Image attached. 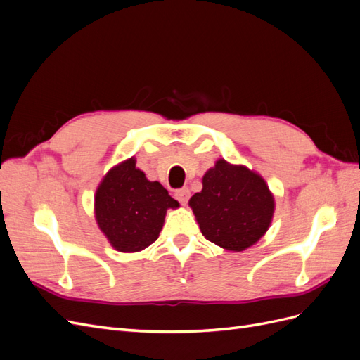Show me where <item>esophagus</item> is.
Returning <instances> with one entry per match:
<instances>
[{"instance_id":"esophagus-1","label":"esophagus","mask_w":360,"mask_h":360,"mask_svg":"<svg viewBox=\"0 0 360 360\" xmlns=\"http://www.w3.org/2000/svg\"><path fill=\"white\" fill-rule=\"evenodd\" d=\"M174 197H176L181 204H186L191 198V191L188 188H181V189H177L176 193H174Z\"/></svg>"}]
</instances>
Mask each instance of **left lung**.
Listing matches in <instances>:
<instances>
[{"instance_id": "1", "label": "left lung", "mask_w": 360, "mask_h": 360, "mask_svg": "<svg viewBox=\"0 0 360 360\" xmlns=\"http://www.w3.org/2000/svg\"><path fill=\"white\" fill-rule=\"evenodd\" d=\"M189 205L207 240L234 252L257 243L275 212L264 179L225 159L204 174L202 191L193 195Z\"/></svg>"}]
</instances>
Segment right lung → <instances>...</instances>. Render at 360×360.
Returning <instances> with one entry per match:
<instances>
[{
    "instance_id": "1",
    "label": "right lung",
    "mask_w": 360,
    "mask_h": 360,
    "mask_svg": "<svg viewBox=\"0 0 360 360\" xmlns=\"http://www.w3.org/2000/svg\"><path fill=\"white\" fill-rule=\"evenodd\" d=\"M159 181L147 180L130 158L106 172L94 195L101 231L120 252H138L158 240L168 209H177Z\"/></svg>"
}]
</instances>
